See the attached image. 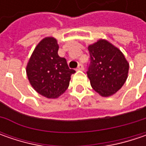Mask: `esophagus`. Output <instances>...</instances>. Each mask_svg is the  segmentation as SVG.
<instances>
[{"instance_id":"esophagus-1","label":"esophagus","mask_w":146,"mask_h":146,"mask_svg":"<svg viewBox=\"0 0 146 146\" xmlns=\"http://www.w3.org/2000/svg\"><path fill=\"white\" fill-rule=\"evenodd\" d=\"M84 69V66L81 64V63H80V64L78 65V66H77V68H76V70H83Z\"/></svg>"}]
</instances>
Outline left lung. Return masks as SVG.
Here are the masks:
<instances>
[{"instance_id": "left-lung-1", "label": "left lung", "mask_w": 146, "mask_h": 146, "mask_svg": "<svg viewBox=\"0 0 146 146\" xmlns=\"http://www.w3.org/2000/svg\"><path fill=\"white\" fill-rule=\"evenodd\" d=\"M90 63L87 75L93 88L102 97L115 94L124 84L129 64L118 48L106 40L88 46Z\"/></svg>"}]
</instances>
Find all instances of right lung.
<instances>
[{
	"label": "right lung",
	"instance_id": "right-lung-1",
	"mask_svg": "<svg viewBox=\"0 0 146 146\" xmlns=\"http://www.w3.org/2000/svg\"><path fill=\"white\" fill-rule=\"evenodd\" d=\"M58 44L53 37L43 39L33 51L27 66L29 82L37 93L47 98H57L69 86L70 69L66 60L58 56Z\"/></svg>",
	"mask_w": 146,
	"mask_h": 146
}]
</instances>
